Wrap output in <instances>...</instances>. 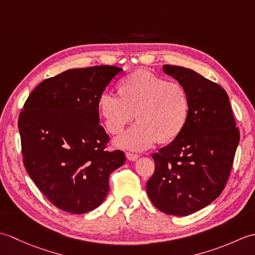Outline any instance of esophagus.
<instances>
[{
  "mask_svg": "<svg viewBox=\"0 0 255 255\" xmlns=\"http://www.w3.org/2000/svg\"><path fill=\"white\" fill-rule=\"evenodd\" d=\"M126 156H127V159H128L129 161H136V160L139 158L138 154L130 153V152H128V153L126 154Z\"/></svg>",
  "mask_w": 255,
  "mask_h": 255,
  "instance_id": "34e87169",
  "label": "esophagus"
}]
</instances>
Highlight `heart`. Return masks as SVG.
I'll return each instance as SVG.
<instances>
[{
  "label": "heart",
  "instance_id": "1",
  "mask_svg": "<svg viewBox=\"0 0 255 255\" xmlns=\"http://www.w3.org/2000/svg\"><path fill=\"white\" fill-rule=\"evenodd\" d=\"M119 95L103 92L100 113L108 132L117 134L136 119L138 124L115 140L119 148L141 151L156 140L166 142L177 137L187 122L189 95L178 82L143 70L125 78Z\"/></svg>",
  "mask_w": 255,
  "mask_h": 255
}]
</instances>
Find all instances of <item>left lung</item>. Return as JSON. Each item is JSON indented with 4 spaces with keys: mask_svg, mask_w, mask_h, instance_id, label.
Returning <instances> with one entry per match:
<instances>
[{
    "mask_svg": "<svg viewBox=\"0 0 255 255\" xmlns=\"http://www.w3.org/2000/svg\"><path fill=\"white\" fill-rule=\"evenodd\" d=\"M186 89L189 113L183 130L153 153L148 196L166 215L188 216L213 203L224 191L240 141L228 94L194 70L163 66Z\"/></svg>",
    "mask_w": 255,
    "mask_h": 255,
    "instance_id": "left-lung-1",
    "label": "left lung"
}]
</instances>
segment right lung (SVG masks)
Wrapping results in <instances>:
<instances>
[{"mask_svg":"<svg viewBox=\"0 0 255 255\" xmlns=\"http://www.w3.org/2000/svg\"><path fill=\"white\" fill-rule=\"evenodd\" d=\"M123 69H70L31 92L18 118L24 165L40 192L59 209L85 214L104 202L123 151L105 150L99 99Z\"/></svg>","mask_w":255,"mask_h":255,"instance_id":"obj_1","label":"right lung"}]
</instances>
